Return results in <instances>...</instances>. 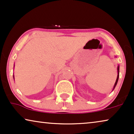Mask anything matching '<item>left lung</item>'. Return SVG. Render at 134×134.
<instances>
[{
    "label": "left lung",
    "mask_w": 134,
    "mask_h": 134,
    "mask_svg": "<svg viewBox=\"0 0 134 134\" xmlns=\"http://www.w3.org/2000/svg\"><path fill=\"white\" fill-rule=\"evenodd\" d=\"M119 68H119V66H118V76H117V79H116V82H115V85H114V87H113V90L115 89V87H116V84H117V82H118V78H119Z\"/></svg>",
    "instance_id": "1"
}]
</instances>
